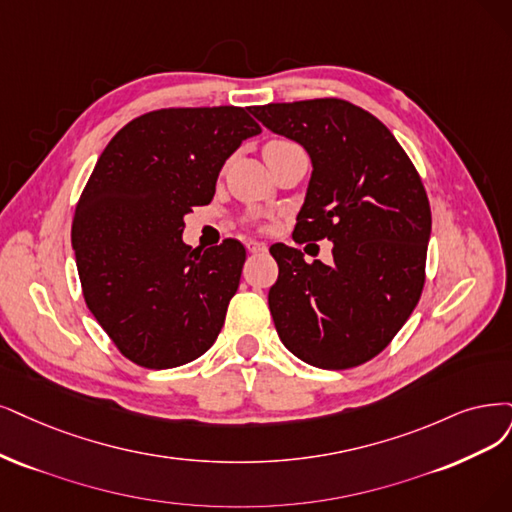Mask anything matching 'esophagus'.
<instances>
[{"mask_svg":"<svg viewBox=\"0 0 512 512\" xmlns=\"http://www.w3.org/2000/svg\"><path fill=\"white\" fill-rule=\"evenodd\" d=\"M246 251L253 255H259V253H266L268 246L263 242H257V240H246Z\"/></svg>","mask_w":512,"mask_h":512,"instance_id":"obj_1","label":"esophagus"}]
</instances>
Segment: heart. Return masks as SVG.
Masks as SVG:
<instances>
[{
    "label": "heart",
    "instance_id": "heart-1",
    "mask_svg": "<svg viewBox=\"0 0 512 512\" xmlns=\"http://www.w3.org/2000/svg\"><path fill=\"white\" fill-rule=\"evenodd\" d=\"M278 145H293V143L287 141V139H274V141H270L266 147H278Z\"/></svg>",
    "mask_w": 512,
    "mask_h": 512
}]
</instances>
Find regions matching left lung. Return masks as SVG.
Wrapping results in <instances>:
<instances>
[{
    "label": "left lung",
    "instance_id": "1",
    "mask_svg": "<svg viewBox=\"0 0 512 512\" xmlns=\"http://www.w3.org/2000/svg\"><path fill=\"white\" fill-rule=\"evenodd\" d=\"M251 113L312 160L293 240L333 242L331 266L270 246L278 337L320 369L363 365L392 342L424 289L432 217L422 179L392 132L348 101L270 103Z\"/></svg>",
    "mask_w": 512,
    "mask_h": 512
}]
</instances>
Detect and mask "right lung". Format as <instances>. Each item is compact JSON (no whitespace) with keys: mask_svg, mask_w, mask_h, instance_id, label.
Wrapping results in <instances>:
<instances>
[{"mask_svg":"<svg viewBox=\"0 0 512 512\" xmlns=\"http://www.w3.org/2000/svg\"><path fill=\"white\" fill-rule=\"evenodd\" d=\"M261 132L242 107H168L128 122L75 206L71 244L86 306L139 367L173 369L215 344L244 246L181 240L183 217L215 196L219 170Z\"/></svg>","mask_w":512,"mask_h":512,"instance_id":"1","label":"right lung"}]
</instances>
